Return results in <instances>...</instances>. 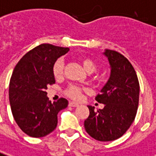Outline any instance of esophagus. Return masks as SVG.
Segmentation results:
<instances>
[{
	"instance_id": "esophagus-1",
	"label": "esophagus",
	"mask_w": 156,
	"mask_h": 156,
	"mask_svg": "<svg viewBox=\"0 0 156 156\" xmlns=\"http://www.w3.org/2000/svg\"><path fill=\"white\" fill-rule=\"evenodd\" d=\"M78 103L77 102H74V101H71L69 103V106L70 107H73V108H76V107H78Z\"/></svg>"
}]
</instances>
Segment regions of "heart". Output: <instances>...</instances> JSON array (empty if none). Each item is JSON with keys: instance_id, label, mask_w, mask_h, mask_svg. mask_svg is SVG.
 <instances>
[{"instance_id": "obj_1", "label": "heart", "mask_w": 156, "mask_h": 156, "mask_svg": "<svg viewBox=\"0 0 156 156\" xmlns=\"http://www.w3.org/2000/svg\"><path fill=\"white\" fill-rule=\"evenodd\" d=\"M80 62L83 66V68L85 69L87 73H93L97 69V65H96V61L92 60L90 57H83L80 59ZM64 61L59 59L57 60L53 65V68H52V72H53V75L55 78H60L62 77V75L64 73ZM84 90V88L77 85V84H70L66 87V89L65 90V94L66 96H67L72 99L74 100H78L81 96H82L83 90Z\"/></svg>"}]
</instances>
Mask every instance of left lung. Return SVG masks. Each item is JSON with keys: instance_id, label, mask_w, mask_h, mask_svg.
<instances>
[{"instance_id": "1", "label": "left lung", "mask_w": 156, "mask_h": 156, "mask_svg": "<svg viewBox=\"0 0 156 156\" xmlns=\"http://www.w3.org/2000/svg\"><path fill=\"white\" fill-rule=\"evenodd\" d=\"M111 66V75L96 97L102 109L88 106L90 115L84 120L86 132L101 142L122 136L136 117L139 101V82L131 62L120 53L107 49L104 53Z\"/></svg>"}]
</instances>
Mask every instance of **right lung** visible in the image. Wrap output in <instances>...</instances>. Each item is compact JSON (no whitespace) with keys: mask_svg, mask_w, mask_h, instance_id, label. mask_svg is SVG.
<instances>
[{"mask_svg":"<svg viewBox=\"0 0 156 156\" xmlns=\"http://www.w3.org/2000/svg\"><path fill=\"white\" fill-rule=\"evenodd\" d=\"M68 48L42 43L27 52L12 72L9 83V101L12 116L26 135L42 137L57 126V114L68 101H51L47 97L48 85L55 83L52 68L56 60L66 54Z\"/></svg>","mask_w":156,"mask_h":156,"instance_id":"right-lung-1","label":"right lung"}]
</instances>
